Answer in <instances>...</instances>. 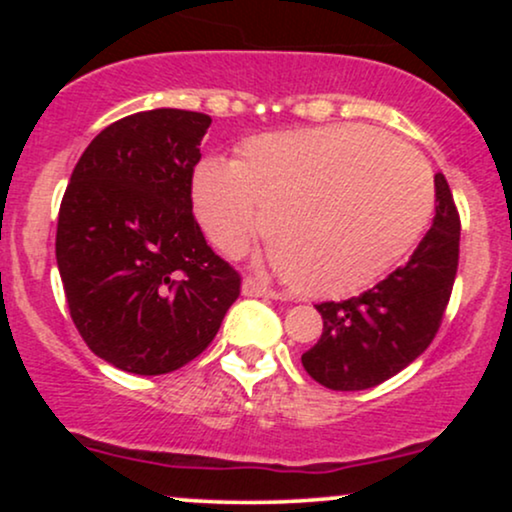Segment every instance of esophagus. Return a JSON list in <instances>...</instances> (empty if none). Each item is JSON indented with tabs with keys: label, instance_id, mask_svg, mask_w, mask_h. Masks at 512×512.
<instances>
[{
	"label": "esophagus",
	"instance_id": "esophagus-1",
	"mask_svg": "<svg viewBox=\"0 0 512 512\" xmlns=\"http://www.w3.org/2000/svg\"><path fill=\"white\" fill-rule=\"evenodd\" d=\"M243 296H255V298H281L279 291L269 289V286L260 284V281L255 279H243Z\"/></svg>",
	"mask_w": 512,
	"mask_h": 512
}]
</instances>
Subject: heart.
<instances>
[{"mask_svg":"<svg viewBox=\"0 0 512 512\" xmlns=\"http://www.w3.org/2000/svg\"><path fill=\"white\" fill-rule=\"evenodd\" d=\"M197 219L223 255L272 238L269 262L308 296L368 286L424 236L433 178L419 151L378 129L330 125L252 137L236 163L207 158L192 180Z\"/></svg>","mask_w":512,"mask_h":512,"instance_id":"b5f03b06","label":"heart"}]
</instances>
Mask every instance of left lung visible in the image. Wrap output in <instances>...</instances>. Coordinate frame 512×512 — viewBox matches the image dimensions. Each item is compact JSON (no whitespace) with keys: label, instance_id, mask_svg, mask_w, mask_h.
I'll return each mask as SVG.
<instances>
[{"label":"left lung","instance_id":"8db88e82","mask_svg":"<svg viewBox=\"0 0 512 512\" xmlns=\"http://www.w3.org/2000/svg\"><path fill=\"white\" fill-rule=\"evenodd\" d=\"M431 231L404 267L373 289L315 305L322 337L301 356L303 368L330 390H368L416 361L436 337L460 260V216L448 180L436 175Z\"/></svg>","mask_w":512,"mask_h":512}]
</instances>
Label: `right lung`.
<instances>
[{
  "instance_id": "right-lung-1",
  "label": "right lung",
  "mask_w": 512,
  "mask_h": 512,
  "mask_svg": "<svg viewBox=\"0 0 512 512\" xmlns=\"http://www.w3.org/2000/svg\"><path fill=\"white\" fill-rule=\"evenodd\" d=\"M211 117L156 108L105 127L76 163L57 269L88 349L134 375L197 358L240 296V276L192 216V173Z\"/></svg>"
}]
</instances>
